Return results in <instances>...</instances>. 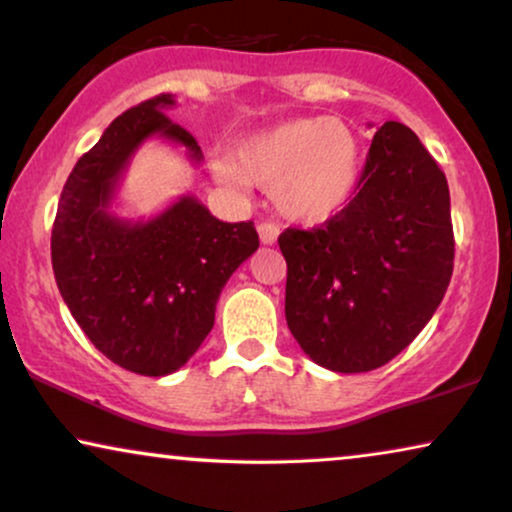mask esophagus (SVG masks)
I'll list each match as a JSON object with an SVG mask.
<instances>
[{"label": "esophagus", "instance_id": "obj_1", "mask_svg": "<svg viewBox=\"0 0 512 512\" xmlns=\"http://www.w3.org/2000/svg\"><path fill=\"white\" fill-rule=\"evenodd\" d=\"M257 231H260V241L264 245H274L276 238H278V226L271 224V222H262L257 226Z\"/></svg>", "mask_w": 512, "mask_h": 512}]
</instances>
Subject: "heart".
<instances>
[{
  "mask_svg": "<svg viewBox=\"0 0 512 512\" xmlns=\"http://www.w3.org/2000/svg\"><path fill=\"white\" fill-rule=\"evenodd\" d=\"M236 164L215 163L226 186L245 179L271 191L283 217L321 224L347 208L361 177V146L345 122L297 118L250 134L236 146Z\"/></svg>",
  "mask_w": 512,
  "mask_h": 512,
  "instance_id": "1",
  "label": "heart"
}]
</instances>
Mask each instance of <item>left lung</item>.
I'll return each instance as SVG.
<instances>
[{"instance_id": "8db88e82", "label": "left lung", "mask_w": 512, "mask_h": 512, "mask_svg": "<svg viewBox=\"0 0 512 512\" xmlns=\"http://www.w3.org/2000/svg\"><path fill=\"white\" fill-rule=\"evenodd\" d=\"M357 189L328 222L278 236L290 333L335 373L373 371L409 347L454 271L449 184L409 127L375 132Z\"/></svg>"}]
</instances>
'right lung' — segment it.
<instances>
[{
    "mask_svg": "<svg viewBox=\"0 0 512 512\" xmlns=\"http://www.w3.org/2000/svg\"><path fill=\"white\" fill-rule=\"evenodd\" d=\"M172 94L118 115L77 160L51 231V264L63 302L92 345L139 375H170L215 326L231 274L260 248L252 222H219L193 196L158 217L129 222L111 212L134 151L160 137L200 163L198 141L167 118Z\"/></svg>",
    "mask_w": 512,
    "mask_h": 512,
    "instance_id": "add662e5",
    "label": "right lung"
}]
</instances>
